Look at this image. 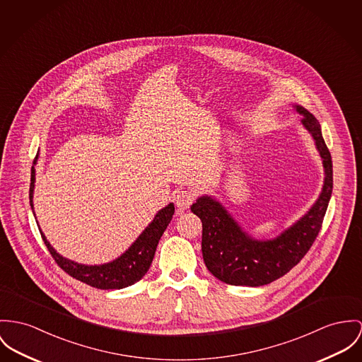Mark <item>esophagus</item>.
<instances>
[{
    "label": "esophagus",
    "instance_id": "esophagus-1",
    "mask_svg": "<svg viewBox=\"0 0 362 362\" xmlns=\"http://www.w3.org/2000/svg\"><path fill=\"white\" fill-rule=\"evenodd\" d=\"M195 195L190 190H182L175 195V202L179 209H187L194 202Z\"/></svg>",
    "mask_w": 362,
    "mask_h": 362
}]
</instances>
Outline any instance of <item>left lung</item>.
Returning <instances> with one entry per match:
<instances>
[{"label":"left lung","mask_w":362,"mask_h":362,"mask_svg":"<svg viewBox=\"0 0 362 362\" xmlns=\"http://www.w3.org/2000/svg\"><path fill=\"white\" fill-rule=\"evenodd\" d=\"M295 107L303 115L302 124L315 141L325 170L322 192L303 218L279 237L257 241L212 197H199L192 205V212L202 222L201 247L205 266L226 284L260 286L285 276L305 257L321 230L334 187L332 158L320 122L302 106Z\"/></svg>","instance_id":"left-lung-1"}]
</instances>
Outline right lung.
I'll list each match as a JSON object with an SVG mask.
<instances>
[{
  "mask_svg": "<svg viewBox=\"0 0 362 362\" xmlns=\"http://www.w3.org/2000/svg\"><path fill=\"white\" fill-rule=\"evenodd\" d=\"M37 158L38 156H35L34 158V163H33L34 165L37 163ZM34 165L31 167V183H30V192H28L31 209H33V193H34V182H35ZM173 212H175V205L168 204L165 208L158 211L153 222L146 227V230L129 247V250L122 253L118 259L100 266H85L60 256L51 247V244L48 243V240L45 238L41 230L40 233L49 253L55 259L57 266L63 272H66L69 276L98 289H122L143 279V276L150 269L158 241L164 234L168 224L172 221Z\"/></svg>",
  "mask_w": 362,
  "mask_h": 362,
  "instance_id": "obj_1",
  "label": "right lung"
}]
</instances>
